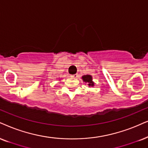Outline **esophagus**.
<instances>
[{"instance_id":"1","label":"esophagus","mask_w":148,"mask_h":148,"mask_svg":"<svg viewBox=\"0 0 148 148\" xmlns=\"http://www.w3.org/2000/svg\"><path fill=\"white\" fill-rule=\"evenodd\" d=\"M71 77H72V78H77L78 77V74H74V75H72L71 76Z\"/></svg>"}]
</instances>
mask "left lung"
Returning <instances> with one entry per match:
<instances>
[{
  "instance_id": "1",
  "label": "left lung",
  "mask_w": 148,
  "mask_h": 148,
  "mask_svg": "<svg viewBox=\"0 0 148 148\" xmlns=\"http://www.w3.org/2000/svg\"><path fill=\"white\" fill-rule=\"evenodd\" d=\"M83 80L85 82V83H88L89 84V86H93L94 85V83H93V82L92 81V77H91V76L90 75H85V76H83Z\"/></svg>"
}]
</instances>
